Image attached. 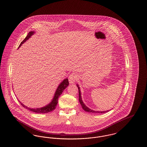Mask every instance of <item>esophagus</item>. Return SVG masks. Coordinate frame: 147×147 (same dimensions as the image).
Instances as JSON below:
<instances>
[{
	"label": "esophagus",
	"mask_w": 147,
	"mask_h": 147,
	"mask_svg": "<svg viewBox=\"0 0 147 147\" xmlns=\"http://www.w3.org/2000/svg\"><path fill=\"white\" fill-rule=\"evenodd\" d=\"M78 79V75L76 73H73L71 74H70L69 76L68 77V80L70 84H73L74 83L76 82V81Z\"/></svg>",
	"instance_id": "1"
}]
</instances>
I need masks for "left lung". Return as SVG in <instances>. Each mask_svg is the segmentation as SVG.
<instances>
[{"mask_svg": "<svg viewBox=\"0 0 147 147\" xmlns=\"http://www.w3.org/2000/svg\"><path fill=\"white\" fill-rule=\"evenodd\" d=\"M77 86L78 87V89H79V101L80 102V104L81 106H82V108L83 109L84 111H86V112H91V113H106V112H108L109 111V110L108 111H94V110H92L91 109H90L89 108H88L87 106H86V105L84 104L82 101V97H81V92L80 91V88L78 86V85H77Z\"/></svg>", "mask_w": 147, "mask_h": 147, "instance_id": "obj_1", "label": "left lung"}]
</instances>
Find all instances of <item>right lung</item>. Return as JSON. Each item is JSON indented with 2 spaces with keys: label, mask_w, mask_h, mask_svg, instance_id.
I'll return each mask as SVG.
<instances>
[{
  "label": "right lung",
  "mask_w": 147,
  "mask_h": 147,
  "mask_svg": "<svg viewBox=\"0 0 147 147\" xmlns=\"http://www.w3.org/2000/svg\"><path fill=\"white\" fill-rule=\"evenodd\" d=\"M35 33L34 31H31L30 32H28V34L27 35V36L25 37V38L21 42V43L20 44L19 48L20 47H21L22 44H23L24 42H26L29 38H30V37L32 35H34V34ZM69 85V82L67 78H66L65 79H64L63 82L59 84V85L58 86V87L57 88V90H56V92L55 94V96L53 97V100H52V101L49 103V105H46L45 107H43L41 108H37V109H31L28 107L27 106H25L24 104H21L20 102V103L21 104V105L25 109H28V110L32 111V112H35V113H48V112H51L53 110H54L56 109V106L58 104V98H59V96L62 94L63 90Z\"/></svg>",
  "instance_id": "right-lung-1"
}]
</instances>
